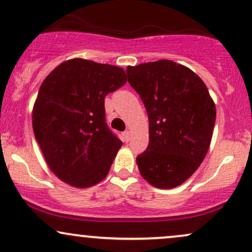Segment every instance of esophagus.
<instances>
[{"label":"esophagus","mask_w":252,"mask_h":252,"mask_svg":"<svg viewBox=\"0 0 252 252\" xmlns=\"http://www.w3.org/2000/svg\"><path fill=\"white\" fill-rule=\"evenodd\" d=\"M122 135H123V140L126 141V142H129V140H130V135H131V134H130L129 130H126V131H124Z\"/></svg>","instance_id":"34e87169"}]
</instances>
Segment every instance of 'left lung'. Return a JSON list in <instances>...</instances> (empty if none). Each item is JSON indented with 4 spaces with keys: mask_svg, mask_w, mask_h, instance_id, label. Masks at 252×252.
Masks as SVG:
<instances>
[{
    "mask_svg": "<svg viewBox=\"0 0 252 252\" xmlns=\"http://www.w3.org/2000/svg\"><path fill=\"white\" fill-rule=\"evenodd\" d=\"M149 118V144L136 158L138 170L156 189L180 186L207 154L216 105L201 78L172 60L126 67Z\"/></svg>",
    "mask_w": 252,
    "mask_h": 252,
    "instance_id": "8db88e82",
    "label": "left lung"
}]
</instances>
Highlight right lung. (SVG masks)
<instances>
[{
	"instance_id": "right-lung-1",
	"label": "right lung",
	"mask_w": 252,
	"mask_h": 252,
	"mask_svg": "<svg viewBox=\"0 0 252 252\" xmlns=\"http://www.w3.org/2000/svg\"><path fill=\"white\" fill-rule=\"evenodd\" d=\"M126 83L123 68L80 58L62 63L42 82L33 130L62 181L88 189L108 175L122 142L106 126L104 98Z\"/></svg>"
}]
</instances>
